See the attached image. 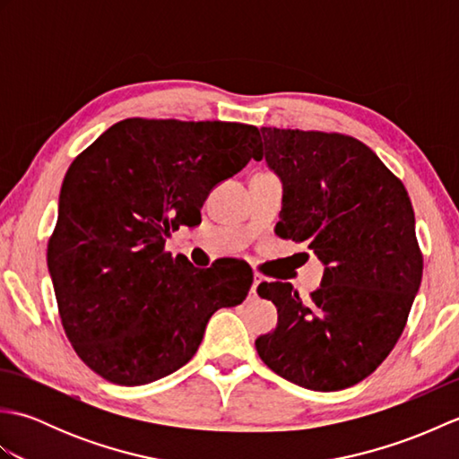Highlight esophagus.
<instances>
[{"mask_svg": "<svg viewBox=\"0 0 459 459\" xmlns=\"http://www.w3.org/2000/svg\"><path fill=\"white\" fill-rule=\"evenodd\" d=\"M260 284V278L255 276V280H252V286H250V291H248V299H256L258 294H256V288Z\"/></svg>", "mask_w": 459, "mask_h": 459, "instance_id": "obj_1", "label": "esophagus"}]
</instances>
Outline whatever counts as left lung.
Returning a JSON list of instances; mask_svg holds the SVG:
<instances>
[{"instance_id": "1", "label": "left lung", "mask_w": 459, "mask_h": 459, "mask_svg": "<svg viewBox=\"0 0 459 459\" xmlns=\"http://www.w3.org/2000/svg\"><path fill=\"white\" fill-rule=\"evenodd\" d=\"M262 158L284 183L276 235L306 242L325 264L301 299L286 281H262L278 327L256 339L276 375L311 391L367 378L403 335L422 281V250L403 181L353 135L262 128Z\"/></svg>"}]
</instances>
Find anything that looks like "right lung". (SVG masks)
<instances>
[{
  "label": "right lung",
  "instance_id": "obj_1",
  "mask_svg": "<svg viewBox=\"0 0 459 459\" xmlns=\"http://www.w3.org/2000/svg\"><path fill=\"white\" fill-rule=\"evenodd\" d=\"M256 126L126 118L76 155L47 245L58 316L76 355L114 385L168 377L197 353L221 307L245 301L227 278L165 250L201 222L214 185L260 158Z\"/></svg>",
  "mask_w": 459,
  "mask_h": 459
}]
</instances>
